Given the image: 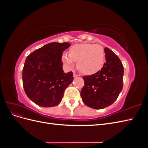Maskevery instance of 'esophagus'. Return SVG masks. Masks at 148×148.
Listing matches in <instances>:
<instances>
[{
  "label": "esophagus",
  "mask_w": 148,
  "mask_h": 148,
  "mask_svg": "<svg viewBox=\"0 0 148 148\" xmlns=\"http://www.w3.org/2000/svg\"><path fill=\"white\" fill-rule=\"evenodd\" d=\"M79 75H78V74H77V73H73V77H74V78L79 77Z\"/></svg>",
  "instance_id": "34e87169"
}]
</instances>
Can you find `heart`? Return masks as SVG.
<instances>
[{
  "instance_id": "1",
  "label": "heart",
  "mask_w": 148,
  "mask_h": 148,
  "mask_svg": "<svg viewBox=\"0 0 148 148\" xmlns=\"http://www.w3.org/2000/svg\"><path fill=\"white\" fill-rule=\"evenodd\" d=\"M62 62L67 69H71L77 62V67L82 73L91 75L101 70L105 62L103 48L95 44L82 43L71 47L69 53H63Z\"/></svg>"
}]
</instances>
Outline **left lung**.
Returning a JSON list of instances; mask_svg holds the SVG:
<instances>
[{
    "instance_id": "8db88e82",
    "label": "left lung",
    "mask_w": 148,
    "mask_h": 148,
    "mask_svg": "<svg viewBox=\"0 0 148 148\" xmlns=\"http://www.w3.org/2000/svg\"><path fill=\"white\" fill-rule=\"evenodd\" d=\"M106 60L101 70L84 76V85L81 91L83 102L95 109H104L112 104L123 89V66L118 56L104 48Z\"/></svg>"
}]
</instances>
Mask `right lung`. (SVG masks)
Here are the masks:
<instances>
[{
    "label": "right lung",
    "instance_id": "add662e5",
    "mask_svg": "<svg viewBox=\"0 0 148 148\" xmlns=\"http://www.w3.org/2000/svg\"><path fill=\"white\" fill-rule=\"evenodd\" d=\"M70 46L69 42H51L27 57L22 71L26 95L36 104L44 107L57 106L65 89L73 80L71 71L64 73L61 57Z\"/></svg>",
    "mask_w": 148,
    "mask_h": 148
}]
</instances>
